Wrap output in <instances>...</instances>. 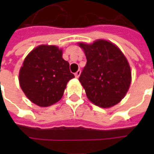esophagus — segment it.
<instances>
[{
    "instance_id": "obj_1",
    "label": "esophagus",
    "mask_w": 154,
    "mask_h": 154,
    "mask_svg": "<svg viewBox=\"0 0 154 154\" xmlns=\"http://www.w3.org/2000/svg\"><path fill=\"white\" fill-rule=\"evenodd\" d=\"M80 74H81V70H78V71H77V72H75V77H77V78H78Z\"/></svg>"
}]
</instances>
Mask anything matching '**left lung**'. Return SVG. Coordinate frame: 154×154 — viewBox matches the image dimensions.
Instances as JSON below:
<instances>
[{
    "instance_id": "1",
    "label": "left lung",
    "mask_w": 154,
    "mask_h": 154,
    "mask_svg": "<svg viewBox=\"0 0 154 154\" xmlns=\"http://www.w3.org/2000/svg\"><path fill=\"white\" fill-rule=\"evenodd\" d=\"M87 63L79 81L89 101L101 108H109L124 98L131 83L129 62L119 48L105 40L93 44L79 43Z\"/></svg>"
}]
</instances>
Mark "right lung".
I'll return each instance as SVG.
<instances>
[{
  "instance_id": "add662e5",
  "label": "right lung",
  "mask_w": 154,
  "mask_h": 154,
  "mask_svg": "<svg viewBox=\"0 0 154 154\" xmlns=\"http://www.w3.org/2000/svg\"><path fill=\"white\" fill-rule=\"evenodd\" d=\"M74 77L62 49L42 45L25 57L19 72V83L25 96L41 107L60 101L68 82Z\"/></svg>"
}]
</instances>
